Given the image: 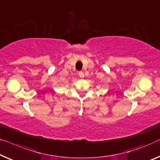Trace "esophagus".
I'll return each mask as SVG.
<instances>
[{
  "label": "esophagus",
  "mask_w": 160,
  "mask_h": 160,
  "mask_svg": "<svg viewBox=\"0 0 160 160\" xmlns=\"http://www.w3.org/2000/svg\"><path fill=\"white\" fill-rule=\"evenodd\" d=\"M78 76H79L80 78H84V73L82 72V71H80V72H78Z\"/></svg>",
  "instance_id": "1"
}]
</instances>
